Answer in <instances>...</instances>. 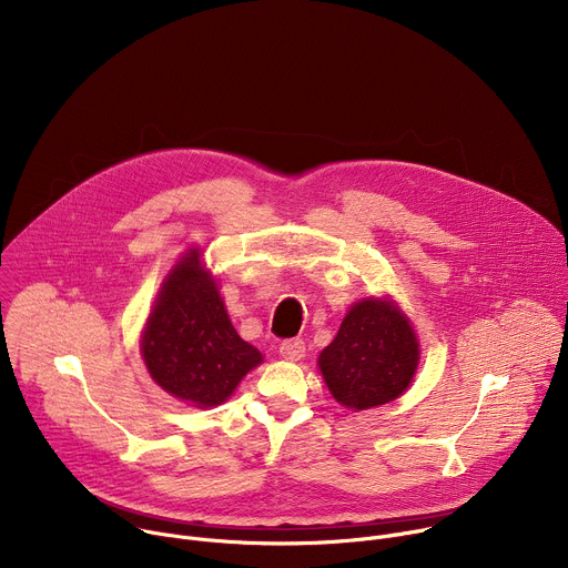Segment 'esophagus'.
<instances>
[{
    "instance_id": "obj_1",
    "label": "esophagus",
    "mask_w": 568,
    "mask_h": 568,
    "mask_svg": "<svg viewBox=\"0 0 568 568\" xmlns=\"http://www.w3.org/2000/svg\"><path fill=\"white\" fill-rule=\"evenodd\" d=\"M278 353H281V357H285V359H290V362H296V359L303 357L305 344H303L301 339H287V342L281 344Z\"/></svg>"
}]
</instances>
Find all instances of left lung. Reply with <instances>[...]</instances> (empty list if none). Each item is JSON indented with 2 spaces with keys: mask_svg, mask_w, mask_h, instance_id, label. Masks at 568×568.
<instances>
[{
  "mask_svg": "<svg viewBox=\"0 0 568 568\" xmlns=\"http://www.w3.org/2000/svg\"><path fill=\"white\" fill-rule=\"evenodd\" d=\"M418 362L420 344L407 314L390 298H364L321 351L318 371L342 407L366 412L407 390Z\"/></svg>",
  "mask_w": 568,
  "mask_h": 568,
  "instance_id": "8db88e82",
  "label": "left lung"
}]
</instances>
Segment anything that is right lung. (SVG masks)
<instances>
[{"mask_svg":"<svg viewBox=\"0 0 568 568\" xmlns=\"http://www.w3.org/2000/svg\"><path fill=\"white\" fill-rule=\"evenodd\" d=\"M141 355L161 388L200 409L222 404L263 362L261 351L231 326L200 250H189L161 283L143 328Z\"/></svg>","mask_w":568,"mask_h":568,"instance_id":"obj_1","label":"right lung"}]
</instances>
